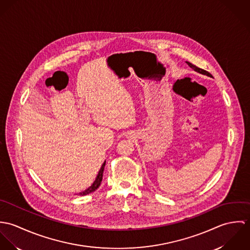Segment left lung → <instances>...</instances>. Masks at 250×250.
I'll return each instance as SVG.
<instances>
[{
    "instance_id": "obj_1",
    "label": "left lung",
    "mask_w": 250,
    "mask_h": 250,
    "mask_svg": "<svg viewBox=\"0 0 250 250\" xmlns=\"http://www.w3.org/2000/svg\"><path fill=\"white\" fill-rule=\"evenodd\" d=\"M187 62V63H188V65L190 68H192L194 71L198 72V73L203 74V75H206V76H209V77H212V75H211L209 72L206 71V70H204V69H201V68H199V67H197V66L193 65L192 63L188 62Z\"/></svg>"
}]
</instances>
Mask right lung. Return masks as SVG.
<instances>
[{
  "instance_id": "1",
  "label": "right lung",
  "mask_w": 250,
  "mask_h": 250,
  "mask_svg": "<svg viewBox=\"0 0 250 250\" xmlns=\"http://www.w3.org/2000/svg\"><path fill=\"white\" fill-rule=\"evenodd\" d=\"M105 165H106V162H104V164L102 165V167H101V168H100V170H99V172H98V175H97V177L95 179V181L93 182V184H92L88 188H86L85 190H83V191H82V192H79V195L83 196V195L89 194V193L95 191V190L99 188V186L101 185L102 179H103V172H104Z\"/></svg>"
}]
</instances>
